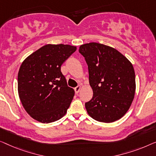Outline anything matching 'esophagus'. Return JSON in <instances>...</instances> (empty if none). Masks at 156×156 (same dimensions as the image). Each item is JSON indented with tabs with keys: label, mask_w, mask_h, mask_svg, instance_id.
Segmentation results:
<instances>
[{
	"label": "esophagus",
	"mask_w": 156,
	"mask_h": 156,
	"mask_svg": "<svg viewBox=\"0 0 156 156\" xmlns=\"http://www.w3.org/2000/svg\"><path fill=\"white\" fill-rule=\"evenodd\" d=\"M80 88H81L80 85H78V86H77V87H75V88H74V90H75V93H76V94H78V93H79V91H80Z\"/></svg>",
	"instance_id": "esophagus-1"
}]
</instances>
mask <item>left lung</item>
I'll return each mask as SVG.
<instances>
[{"mask_svg": "<svg viewBox=\"0 0 156 156\" xmlns=\"http://www.w3.org/2000/svg\"><path fill=\"white\" fill-rule=\"evenodd\" d=\"M79 52L88 66L93 98L85 104L96 121L110 123L121 119L129 110L136 91L133 65L117 49L91 42L81 45Z\"/></svg>", "mask_w": 156, "mask_h": 156, "instance_id": "left-lung-1", "label": "left lung"}]
</instances>
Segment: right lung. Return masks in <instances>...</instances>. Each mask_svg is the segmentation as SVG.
<instances>
[{
  "label": "right lung",
  "instance_id": "1",
  "mask_svg": "<svg viewBox=\"0 0 156 156\" xmlns=\"http://www.w3.org/2000/svg\"><path fill=\"white\" fill-rule=\"evenodd\" d=\"M76 51L68 44H47L27 57L17 76L19 98L37 121L51 123L66 115L74 96L61 71L63 63Z\"/></svg>",
  "mask_w": 156,
  "mask_h": 156
}]
</instances>
